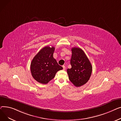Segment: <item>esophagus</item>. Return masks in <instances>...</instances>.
I'll return each mask as SVG.
<instances>
[{"instance_id": "34e87169", "label": "esophagus", "mask_w": 121, "mask_h": 121, "mask_svg": "<svg viewBox=\"0 0 121 121\" xmlns=\"http://www.w3.org/2000/svg\"><path fill=\"white\" fill-rule=\"evenodd\" d=\"M62 67H63V69L64 70H65L66 67H65V65H63V66H62Z\"/></svg>"}]
</instances>
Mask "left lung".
Here are the masks:
<instances>
[{
    "instance_id": "1",
    "label": "left lung",
    "mask_w": 121,
    "mask_h": 121,
    "mask_svg": "<svg viewBox=\"0 0 121 121\" xmlns=\"http://www.w3.org/2000/svg\"><path fill=\"white\" fill-rule=\"evenodd\" d=\"M70 60L71 68L67 69L69 80L76 87L86 84L89 80L92 71L91 64L82 50L78 47L71 49Z\"/></svg>"
}]
</instances>
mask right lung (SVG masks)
Masks as SVG:
<instances>
[{
	"label": "right lung",
	"instance_id": "obj_1",
	"mask_svg": "<svg viewBox=\"0 0 121 121\" xmlns=\"http://www.w3.org/2000/svg\"><path fill=\"white\" fill-rule=\"evenodd\" d=\"M55 47L49 46L41 49L32 60L30 69L34 79L42 84H47L55 77L62 67L53 58Z\"/></svg>",
	"mask_w": 121,
	"mask_h": 121
}]
</instances>
